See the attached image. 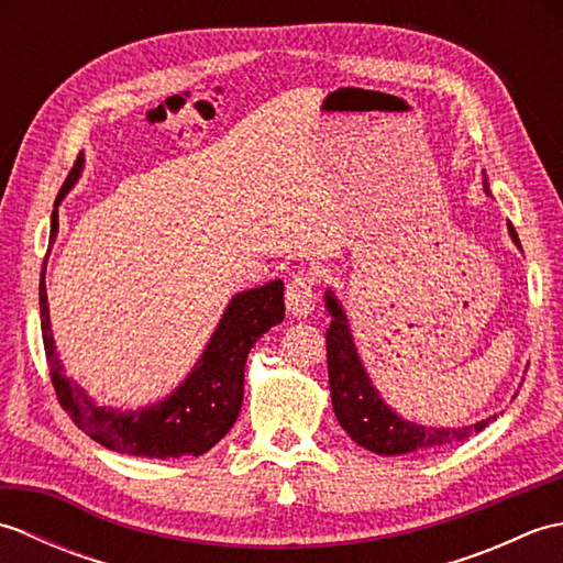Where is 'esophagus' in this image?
<instances>
[{
    "mask_svg": "<svg viewBox=\"0 0 563 563\" xmlns=\"http://www.w3.org/2000/svg\"><path fill=\"white\" fill-rule=\"evenodd\" d=\"M314 285L317 278L307 271H297L285 285V302L292 317H307L314 307Z\"/></svg>",
    "mask_w": 563,
    "mask_h": 563,
    "instance_id": "1",
    "label": "esophagus"
}]
</instances>
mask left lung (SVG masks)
Wrapping results in <instances>:
<instances>
[{
    "label": "left lung",
    "instance_id": "8db88e82",
    "mask_svg": "<svg viewBox=\"0 0 563 563\" xmlns=\"http://www.w3.org/2000/svg\"><path fill=\"white\" fill-rule=\"evenodd\" d=\"M508 230L512 242L520 246V239L510 222ZM327 309L331 314V324L327 329V363L333 413H336L341 428L357 445L375 454H406L430 448H445L454 445V442H464L494 421V418H486V421L464 428H426L404 421L382 401L377 389L369 385V377L361 357H357L349 331V321H345L343 309L331 292H327Z\"/></svg>",
    "mask_w": 563,
    "mask_h": 563
}]
</instances>
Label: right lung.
Here are the masks:
<instances>
[{
  "mask_svg": "<svg viewBox=\"0 0 563 563\" xmlns=\"http://www.w3.org/2000/svg\"><path fill=\"white\" fill-rule=\"evenodd\" d=\"M81 162L84 159L77 157L75 166H71L55 206L79 178ZM55 234L57 212L53 210L51 244L55 242ZM45 263L47 256L43 261L38 288L45 361L51 367L57 401L81 433L101 442L103 448L147 460L181 457V454L198 457L227 435V430L236 421L239 409H242L244 365L251 345L271 327L280 324L285 317L283 280H273L232 297L196 369L169 399L147 406L142 411H115L93 404L87 391L63 375V365L57 361L51 333V317H47Z\"/></svg>",
  "mask_w": 563,
  "mask_h": 563,
  "instance_id": "add662e5",
  "label": "right lung"
}]
</instances>
